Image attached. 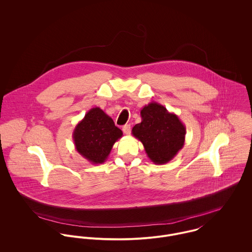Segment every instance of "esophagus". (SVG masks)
Returning a JSON list of instances; mask_svg holds the SVG:
<instances>
[{
  "mask_svg": "<svg viewBox=\"0 0 252 252\" xmlns=\"http://www.w3.org/2000/svg\"><path fill=\"white\" fill-rule=\"evenodd\" d=\"M122 130H123L124 134L129 135V134L131 133V126H130L129 124H126V125H124V126L122 127Z\"/></svg>",
  "mask_w": 252,
  "mask_h": 252,
  "instance_id": "1",
  "label": "esophagus"
}]
</instances>
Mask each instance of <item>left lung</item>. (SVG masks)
Masks as SVG:
<instances>
[{
  "label": "left lung",
  "mask_w": 252,
  "mask_h": 252,
  "mask_svg": "<svg viewBox=\"0 0 252 252\" xmlns=\"http://www.w3.org/2000/svg\"><path fill=\"white\" fill-rule=\"evenodd\" d=\"M142 122L132 129L144 145L148 158L156 165L170 162L184 145L186 128L174 112L151 102L141 110Z\"/></svg>",
  "instance_id": "1"
}]
</instances>
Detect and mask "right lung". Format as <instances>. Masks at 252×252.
Instances as JSON below:
<instances>
[{
  "label": "right lung",
  "mask_w": 252,
  "mask_h": 252,
  "mask_svg": "<svg viewBox=\"0 0 252 252\" xmlns=\"http://www.w3.org/2000/svg\"><path fill=\"white\" fill-rule=\"evenodd\" d=\"M122 131L100 108H91L79 121L72 133L76 151L91 164H103L110 150L121 137Z\"/></svg>",
  "instance_id": "obj_1"
}]
</instances>
